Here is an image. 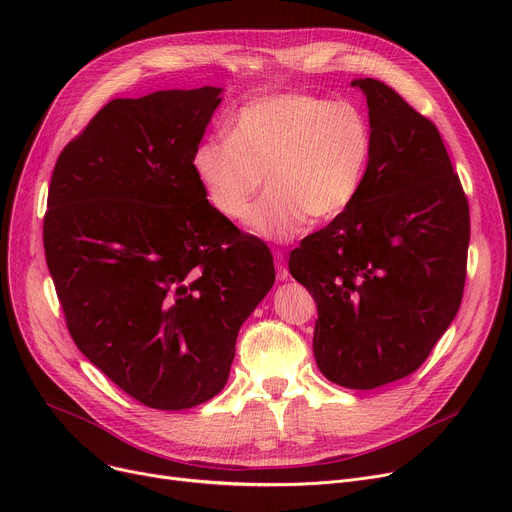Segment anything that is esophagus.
<instances>
[{"instance_id":"obj_1","label":"esophagus","mask_w":512,"mask_h":512,"mask_svg":"<svg viewBox=\"0 0 512 512\" xmlns=\"http://www.w3.org/2000/svg\"><path fill=\"white\" fill-rule=\"evenodd\" d=\"M274 263H276V276H278V280H286L288 278V267H286L284 255L280 251L274 253Z\"/></svg>"}]
</instances>
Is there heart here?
<instances>
[{
    "label": "heart",
    "mask_w": 512,
    "mask_h": 512,
    "mask_svg": "<svg viewBox=\"0 0 512 512\" xmlns=\"http://www.w3.org/2000/svg\"><path fill=\"white\" fill-rule=\"evenodd\" d=\"M228 139L195 147L193 170L211 207L247 224L263 176L255 232L267 240L297 238L309 218L328 222L355 203L373 153L367 116L353 103L309 93H276L242 105Z\"/></svg>",
    "instance_id": "1"
}]
</instances>
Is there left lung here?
<instances>
[{"label": "left lung", "mask_w": 512, "mask_h": 512, "mask_svg": "<svg viewBox=\"0 0 512 512\" xmlns=\"http://www.w3.org/2000/svg\"><path fill=\"white\" fill-rule=\"evenodd\" d=\"M373 153L355 203L290 253L292 278L317 303L313 355L338 386L407 378L461 307L469 203L434 122L375 78Z\"/></svg>", "instance_id": "left-lung-1"}]
</instances>
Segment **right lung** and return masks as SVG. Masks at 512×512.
<instances>
[{
  "mask_svg": "<svg viewBox=\"0 0 512 512\" xmlns=\"http://www.w3.org/2000/svg\"><path fill=\"white\" fill-rule=\"evenodd\" d=\"M220 87L114 99L60 153L43 247L66 326L145 407L218 394L240 326L276 280L265 242L207 201L193 153Z\"/></svg>",
  "mask_w": 512,
  "mask_h": 512,
  "instance_id": "add662e5",
  "label": "right lung"
}]
</instances>
